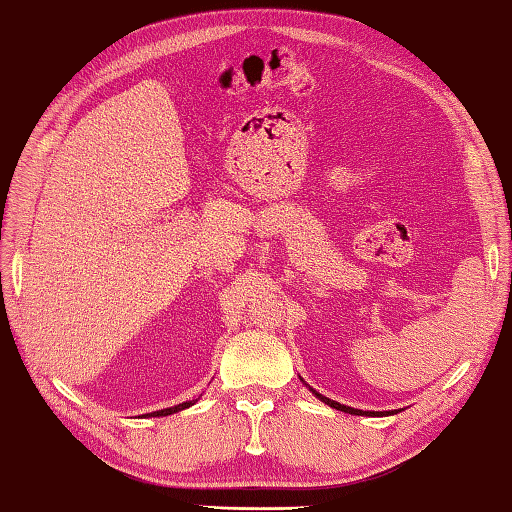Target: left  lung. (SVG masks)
Returning a JSON list of instances; mask_svg holds the SVG:
<instances>
[{
	"label": "left lung",
	"mask_w": 512,
	"mask_h": 512,
	"mask_svg": "<svg viewBox=\"0 0 512 512\" xmlns=\"http://www.w3.org/2000/svg\"><path fill=\"white\" fill-rule=\"evenodd\" d=\"M311 393H314L318 400H322L325 404H329L331 409H338V411L351 413V415H393V413H398V411H360V409H351V406H344V404H340V402H336V400H329V398H325V395H320V393H318V391H314V389H311Z\"/></svg>",
	"instance_id": "8db88e82"
}]
</instances>
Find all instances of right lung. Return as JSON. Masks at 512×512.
Masks as SVG:
<instances>
[{
  "instance_id": "obj_1",
  "label": "right lung",
  "mask_w": 512,
  "mask_h": 512,
  "mask_svg": "<svg viewBox=\"0 0 512 512\" xmlns=\"http://www.w3.org/2000/svg\"><path fill=\"white\" fill-rule=\"evenodd\" d=\"M196 400H190V402H183V404H176V406H170V409H161V411H154L150 413L152 417H159V415H172V413H179L183 409H187V406H192Z\"/></svg>"
}]
</instances>
